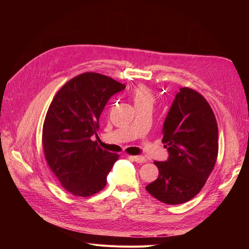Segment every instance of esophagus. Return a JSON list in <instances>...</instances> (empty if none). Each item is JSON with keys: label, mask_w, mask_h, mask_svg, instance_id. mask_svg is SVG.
<instances>
[{"label": "esophagus", "mask_w": 249, "mask_h": 249, "mask_svg": "<svg viewBox=\"0 0 249 249\" xmlns=\"http://www.w3.org/2000/svg\"><path fill=\"white\" fill-rule=\"evenodd\" d=\"M132 159H133L135 162H137V163H144V162L146 161L145 157H143V156H133Z\"/></svg>", "instance_id": "obj_1"}]
</instances>
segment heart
Masks as SVG:
<instances>
[{
    "label": "heart",
    "instance_id": "heart-1",
    "mask_svg": "<svg viewBox=\"0 0 249 249\" xmlns=\"http://www.w3.org/2000/svg\"><path fill=\"white\" fill-rule=\"evenodd\" d=\"M133 100L136 105H140L143 103H152V93H150L149 90L145 88L144 86H138L137 88L134 89L132 93Z\"/></svg>",
    "mask_w": 249,
    "mask_h": 249
}]
</instances>
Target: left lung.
Returning a JSON list of instances; mask_svg holds the SVG:
<instances>
[{
    "label": "left lung",
    "mask_w": 249,
    "mask_h": 249,
    "mask_svg": "<svg viewBox=\"0 0 249 249\" xmlns=\"http://www.w3.org/2000/svg\"><path fill=\"white\" fill-rule=\"evenodd\" d=\"M162 142L168 158L154 162L159 177L145 188L167 205L192 199L206 184L218 155V127L205 97L180 88L164 120Z\"/></svg>",
    "instance_id": "8db88e82"
}]
</instances>
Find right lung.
Returning <instances> with one entry per match:
<instances>
[{
	"label": "right lung",
	"mask_w": 249,
	"mask_h": 249,
	"mask_svg": "<svg viewBox=\"0 0 249 249\" xmlns=\"http://www.w3.org/2000/svg\"><path fill=\"white\" fill-rule=\"evenodd\" d=\"M125 88L115 80L85 72L55 95L44 119L42 145L52 171L76 196H90L107 184L118 155L96 146L99 120L111 97Z\"/></svg>",
	"instance_id": "obj_1"
}]
</instances>
